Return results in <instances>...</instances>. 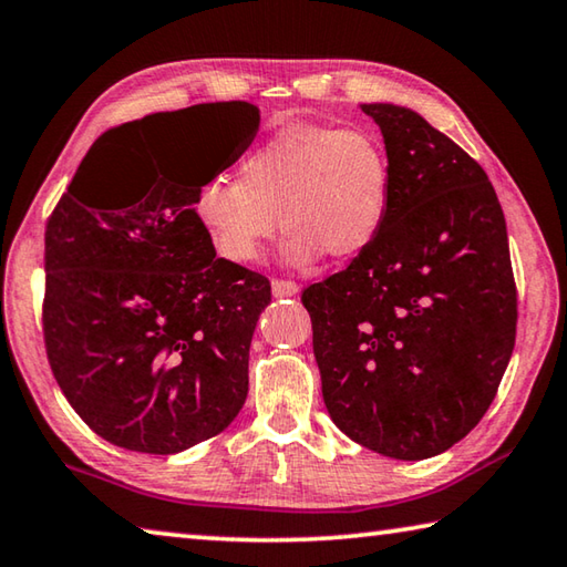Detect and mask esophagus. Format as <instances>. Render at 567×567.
<instances>
[{"label":"esophagus","instance_id":"obj_1","mask_svg":"<svg viewBox=\"0 0 567 567\" xmlns=\"http://www.w3.org/2000/svg\"><path fill=\"white\" fill-rule=\"evenodd\" d=\"M272 292L275 297H292L300 292V285L295 280H272Z\"/></svg>","mask_w":567,"mask_h":567}]
</instances>
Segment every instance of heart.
<instances>
[{"label":"heart","mask_w":567,"mask_h":567,"mask_svg":"<svg viewBox=\"0 0 567 567\" xmlns=\"http://www.w3.org/2000/svg\"><path fill=\"white\" fill-rule=\"evenodd\" d=\"M390 205L392 165L375 132L290 122L247 152L239 177H209L197 189L195 217L229 262L260 260L280 225L290 233L285 257L292 265L320 255L348 262L375 243Z\"/></svg>","instance_id":"b5f03b06"}]
</instances>
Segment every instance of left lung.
Returning a JSON list of instances; mask_svg holds the SVG:
<instances>
[{
  "label": "left lung",
  "mask_w": 567,
  "mask_h": 567,
  "mask_svg": "<svg viewBox=\"0 0 567 567\" xmlns=\"http://www.w3.org/2000/svg\"><path fill=\"white\" fill-rule=\"evenodd\" d=\"M392 165V205L360 257L305 287L330 417L362 447L425 460L463 440L511 362L517 290L485 169L395 104H362Z\"/></svg>",
  "instance_id": "8db88e82"
}]
</instances>
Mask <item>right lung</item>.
Segmentation results:
<instances>
[{
  "label": "right lung",
  "instance_id": "1",
  "mask_svg": "<svg viewBox=\"0 0 567 567\" xmlns=\"http://www.w3.org/2000/svg\"><path fill=\"white\" fill-rule=\"evenodd\" d=\"M117 124L76 167L44 229V350L56 385L100 437L172 455L223 433L247 398L255 324L270 280L215 255L195 217L205 182L252 145L260 110L197 104ZM216 132L215 166L150 146L147 118ZM134 171L146 182L123 185Z\"/></svg>",
  "mask_w": 567,
  "mask_h": 567
}]
</instances>
